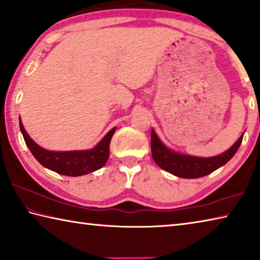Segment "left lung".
<instances>
[{
  "label": "left lung",
  "mask_w": 260,
  "mask_h": 260,
  "mask_svg": "<svg viewBox=\"0 0 260 260\" xmlns=\"http://www.w3.org/2000/svg\"><path fill=\"white\" fill-rule=\"evenodd\" d=\"M244 135V134H243ZM243 135L236 140V143L219 155L210 156V158H202V156H193L183 154L166 146L161 139L152 129L151 133V151L153 160L155 164L173 175L182 178H198L206 176L214 172L223 165H226L237 152L242 144Z\"/></svg>",
  "instance_id": "1"
}]
</instances>
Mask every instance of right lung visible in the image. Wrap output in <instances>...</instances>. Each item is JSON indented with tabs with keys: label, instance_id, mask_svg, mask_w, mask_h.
Returning a JSON list of instances; mask_svg holds the SVG:
<instances>
[{
	"label": "right lung",
	"instance_id": "1",
	"mask_svg": "<svg viewBox=\"0 0 260 260\" xmlns=\"http://www.w3.org/2000/svg\"><path fill=\"white\" fill-rule=\"evenodd\" d=\"M19 126L25 143L32 154L44 167L66 176H82L104 167L109 156V144L116 127L108 131L91 150L48 151L29 137L19 117Z\"/></svg>",
	"mask_w": 260,
	"mask_h": 260
}]
</instances>
